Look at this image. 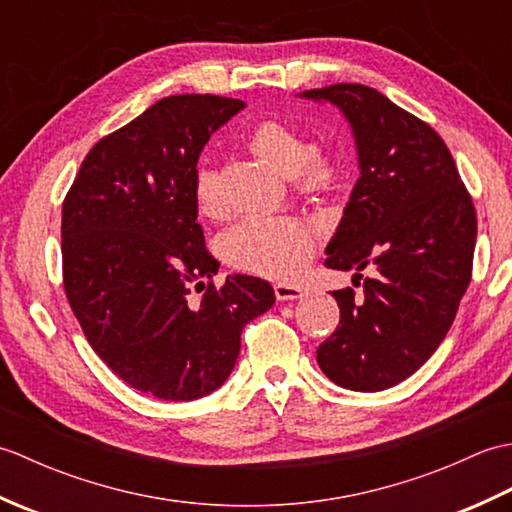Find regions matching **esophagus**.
Listing matches in <instances>:
<instances>
[{
  "label": "esophagus",
  "instance_id": "34e87169",
  "mask_svg": "<svg viewBox=\"0 0 512 512\" xmlns=\"http://www.w3.org/2000/svg\"><path fill=\"white\" fill-rule=\"evenodd\" d=\"M275 297L279 301H297L306 297V290L299 288V286H292V284H277L275 286Z\"/></svg>",
  "mask_w": 512,
  "mask_h": 512
}]
</instances>
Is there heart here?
I'll list each match as a JSON object with an SVG mask.
<instances>
[{
  "instance_id": "b5f03b06",
  "label": "heart",
  "mask_w": 512,
  "mask_h": 512,
  "mask_svg": "<svg viewBox=\"0 0 512 512\" xmlns=\"http://www.w3.org/2000/svg\"><path fill=\"white\" fill-rule=\"evenodd\" d=\"M248 147L284 176H297L303 189H323L339 176V160L310 149L306 134L277 118H266L248 134ZM195 200L202 213L220 211L217 171L202 162L195 171ZM222 253L233 266L266 277H292L314 253V233L295 217L253 213L222 235Z\"/></svg>"
}]
</instances>
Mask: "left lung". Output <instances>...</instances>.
<instances>
[{
	"label": "left lung",
	"mask_w": 512,
	"mask_h": 512,
	"mask_svg": "<svg viewBox=\"0 0 512 512\" xmlns=\"http://www.w3.org/2000/svg\"><path fill=\"white\" fill-rule=\"evenodd\" d=\"M299 96L339 107L361 169L325 266L352 270L354 284L374 268L361 299L332 292L341 321L317 361L339 387L383 391L427 363L451 328L471 281L473 200L444 140L385 94L336 83Z\"/></svg>",
	"instance_id": "1"
}]
</instances>
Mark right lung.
<instances>
[{"label": "right lung", "mask_w": 512, "mask_h": 512, "mask_svg": "<svg viewBox=\"0 0 512 512\" xmlns=\"http://www.w3.org/2000/svg\"><path fill=\"white\" fill-rule=\"evenodd\" d=\"M246 103L167 96L101 138L61 217L63 286L85 339L129 387L162 400L209 396L231 376L248 321L273 308L268 281L228 275L204 246L195 167ZM203 288L190 299V286Z\"/></svg>", "instance_id": "1"}]
</instances>
